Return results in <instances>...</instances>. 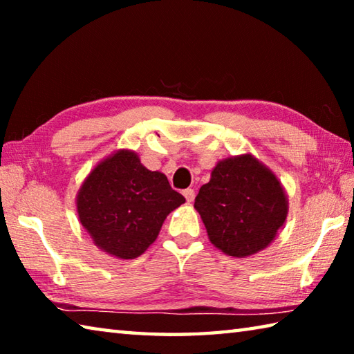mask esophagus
I'll return each instance as SVG.
<instances>
[{
    "instance_id": "esophagus-1",
    "label": "esophagus",
    "mask_w": 354,
    "mask_h": 354,
    "mask_svg": "<svg viewBox=\"0 0 354 354\" xmlns=\"http://www.w3.org/2000/svg\"><path fill=\"white\" fill-rule=\"evenodd\" d=\"M183 195L185 196V200H187V203H192L195 200V190L194 189H185L183 192Z\"/></svg>"
}]
</instances>
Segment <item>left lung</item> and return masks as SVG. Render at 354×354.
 Here are the masks:
<instances>
[{
	"instance_id": "obj_1",
	"label": "left lung",
	"mask_w": 354,
	"mask_h": 354,
	"mask_svg": "<svg viewBox=\"0 0 354 354\" xmlns=\"http://www.w3.org/2000/svg\"><path fill=\"white\" fill-rule=\"evenodd\" d=\"M194 207L215 248L247 257L267 248L283 227L289 200L278 176L251 153L218 160Z\"/></svg>"
}]
</instances>
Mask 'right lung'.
<instances>
[{
  "label": "right lung",
  "mask_w": 354,
  "mask_h": 354,
  "mask_svg": "<svg viewBox=\"0 0 354 354\" xmlns=\"http://www.w3.org/2000/svg\"><path fill=\"white\" fill-rule=\"evenodd\" d=\"M183 203L164 173L148 170L127 148L100 160L76 194L80 223L101 251L117 259L145 253L167 215Z\"/></svg>",
  "instance_id": "right-lung-1"
}]
</instances>
